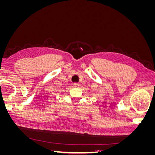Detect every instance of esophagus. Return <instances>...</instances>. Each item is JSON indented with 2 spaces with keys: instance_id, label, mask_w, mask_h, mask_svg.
<instances>
[{
  "instance_id": "1",
  "label": "esophagus",
  "mask_w": 155,
  "mask_h": 155,
  "mask_svg": "<svg viewBox=\"0 0 155 155\" xmlns=\"http://www.w3.org/2000/svg\"><path fill=\"white\" fill-rule=\"evenodd\" d=\"M78 86H79V83H73V87H78Z\"/></svg>"
}]
</instances>
